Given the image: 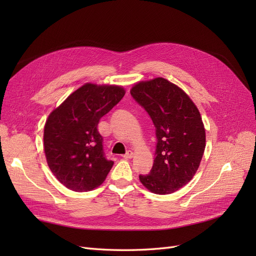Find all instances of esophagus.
I'll use <instances>...</instances> for the list:
<instances>
[{"mask_svg":"<svg viewBox=\"0 0 256 256\" xmlns=\"http://www.w3.org/2000/svg\"><path fill=\"white\" fill-rule=\"evenodd\" d=\"M132 157H134V152L131 150H128L125 154H122V158H125V159H131Z\"/></svg>","mask_w":256,"mask_h":256,"instance_id":"34e87169","label":"esophagus"}]
</instances>
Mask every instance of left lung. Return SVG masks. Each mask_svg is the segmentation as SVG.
<instances>
[{"mask_svg": "<svg viewBox=\"0 0 256 256\" xmlns=\"http://www.w3.org/2000/svg\"><path fill=\"white\" fill-rule=\"evenodd\" d=\"M156 128L157 145L150 172L140 175L145 188L170 194L196 173L205 150V128L196 106L186 92L164 78L136 83L130 90Z\"/></svg>", "mask_w": 256, "mask_h": 256, "instance_id": "left-lung-1", "label": "left lung"}]
</instances>
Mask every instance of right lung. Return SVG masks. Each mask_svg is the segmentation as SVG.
Segmentation results:
<instances>
[{
    "mask_svg": "<svg viewBox=\"0 0 256 256\" xmlns=\"http://www.w3.org/2000/svg\"><path fill=\"white\" fill-rule=\"evenodd\" d=\"M124 95L125 90L116 85L86 83L49 115L44 131L46 158L66 188L85 192L104 182L114 162L106 157L97 126Z\"/></svg>",
    "mask_w": 256,
    "mask_h": 256,
    "instance_id": "add662e5",
    "label": "right lung"
}]
</instances>
